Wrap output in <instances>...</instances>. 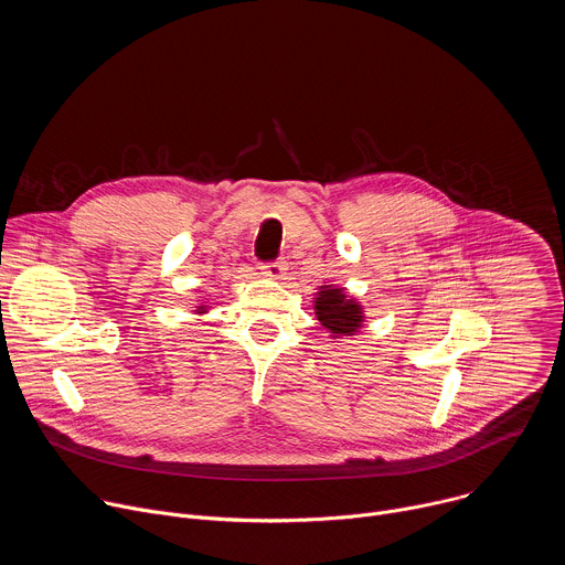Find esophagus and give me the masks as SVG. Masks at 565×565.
<instances>
[{
  "instance_id": "34e87169",
  "label": "esophagus",
  "mask_w": 565,
  "mask_h": 565,
  "mask_svg": "<svg viewBox=\"0 0 565 565\" xmlns=\"http://www.w3.org/2000/svg\"><path fill=\"white\" fill-rule=\"evenodd\" d=\"M262 275L266 279H284L286 277V264L284 262H268V264H262Z\"/></svg>"
}]
</instances>
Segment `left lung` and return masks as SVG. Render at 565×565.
<instances>
[{
  "mask_svg": "<svg viewBox=\"0 0 565 565\" xmlns=\"http://www.w3.org/2000/svg\"><path fill=\"white\" fill-rule=\"evenodd\" d=\"M315 315L321 321V327L329 329L333 338L355 335L362 329L364 310L362 306L349 297L342 288L321 286L315 297Z\"/></svg>",
  "mask_w": 565,
  "mask_h": 565,
  "instance_id": "8db88e82",
  "label": "left lung"
}]
</instances>
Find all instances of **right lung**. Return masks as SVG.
Here are the masks:
<instances>
[{"label":"right lung","instance_id":"obj_1","mask_svg":"<svg viewBox=\"0 0 565 565\" xmlns=\"http://www.w3.org/2000/svg\"><path fill=\"white\" fill-rule=\"evenodd\" d=\"M205 310H207V308H205V306H199V310H196V312H199V315H203V312H205Z\"/></svg>","mask_w":565,"mask_h":565}]
</instances>
